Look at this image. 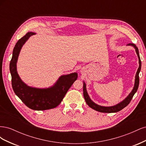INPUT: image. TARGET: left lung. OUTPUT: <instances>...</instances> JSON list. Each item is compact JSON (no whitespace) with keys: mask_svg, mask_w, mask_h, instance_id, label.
<instances>
[{"mask_svg":"<svg viewBox=\"0 0 146 146\" xmlns=\"http://www.w3.org/2000/svg\"><path fill=\"white\" fill-rule=\"evenodd\" d=\"M127 45L132 46L135 47L136 54L138 55V57L139 59V68L138 69V70H137L136 76H135V86H134L133 89L131 91L130 94L124 100H123L122 102H120L119 104L114 105V106H112V107H102V106H100V105H97L96 104L93 102L91 100L89 96H88V94L87 93L86 88V84L85 83V82H83V90L84 98H85V101H86V104H88V105L90 107H91V108L96 110V111L102 112V113H116V112L121 111V110H122L123 108L127 107V106L129 104L131 100L132 99V98H133L134 94L136 93L137 90H138V88L139 86V73L140 72L141 68V61L140 56H139V50H138V47H137L133 43H129V44H128Z\"/></svg>","mask_w":146,"mask_h":146,"instance_id":"obj_1","label":"left lung"}]
</instances>
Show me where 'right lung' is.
<instances>
[{"mask_svg":"<svg viewBox=\"0 0 146 146\" xmlns=\"http://www.w3.org/2000/svg\"><path fill=\"white\" fill-rule=\"evenodd\" d=\"M35 34L33 32H28L19 39L13 49L10 63L12 87L15 93L30 109L49 110L55 108L61 103L66 92L77 79L78 74L74 72L61 76L54 86L47 89H38L25 85L17 72L16 63L23 44L30 36Z\"/></svg>","mask_w":146,"mask_h":146,"instance_id":"add662e5","label":"right lung"}]
</instances>
